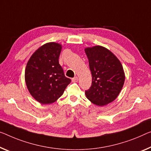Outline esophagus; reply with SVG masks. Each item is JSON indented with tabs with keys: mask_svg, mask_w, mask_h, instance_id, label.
I'll return each instance as SVG.
<instances>
[{
	"mask_svg": "<svg viewBox=\"0 0 151 151\" xmlns=\"http://www.w3.org/2000/svg\"><path fill=\"white\" fill-rule=\"evenodd\" d=\"M71 81H72L73 82H77L78 81V77H75L71 79Z\"/></svg>",
	"mask_w": 151,
	"mask_h": 151,
	"instance_id": "1",
	"label": "esophagus"
}]
</instances>
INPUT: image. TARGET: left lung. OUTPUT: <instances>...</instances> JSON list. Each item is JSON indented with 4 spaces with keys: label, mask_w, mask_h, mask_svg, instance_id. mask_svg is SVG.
<instances>
[{
    "label": "left lung",
    "mask_w": 151,
    "mask_h": 151,
    "mask_svg": "<svg viewBox=\"0 0 151 151\" xmlns=\"http://www.w3.org/2000/svg\"><path fill=\"white\" fill-rule=\"evenodd\" d=\"M92 73V85L85 91L94 105L104 106L117 98L124 86V68L117 57L101 46L85 48Z\"/></svg>",
    "instance_id": "1"
}]
</instances>
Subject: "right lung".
<instances>
[{"mask_svg": "<svg viewBox=\"0 0 151 151\" xmlns=\"http://www.w3.org/2000/svg\"><path fill=\"white\" fill-rule=\"evenodd\" d=\"M61 48L59 43H46L32 54L27 63L25 83L30 94L41 104L56 101L71 82L59 63Z\"/></svg>", "mask_w": 151, "mask_h": 151, "instance_id": "1", "label": "right lung"}]
</instances>
